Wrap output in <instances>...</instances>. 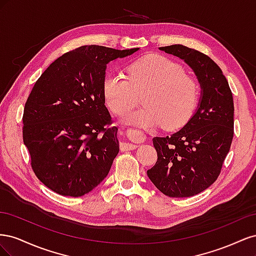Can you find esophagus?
<instances>
[{"instance_id":"esophagus-1","label":"esophagus","mask_w":256,"mask_h":256,"mask_svg":"<svg viewBox=\"0 0 256 256\" xmlns=\"http://www.w3.org/2000/svg\"><path fill=\"white\" fill-rule=\"evenodd\" d=\"M136 147H138V145L131 144V143H128V142H122V143H120V148L122 152L132 150H136Z\"/></svg>"}]
</instances>
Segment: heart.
Listing matches in <instances>:
<instances>
[{"mask_svg": "<svg viewBox=\"0 0 256 256\" xmlns=\"http://www.w3.org/2000/svg\"><path fill=\"white\" fill-rule=\"evenodd\" d=\"M106 106L122 115L140 102L146 104L131 112L126 122L140 126L176 129L187 122L198 106L200 88L196 80L186 74L184 68L168 58L152 54L128 67V78L112 72L102 83Z\"/></svg>", "mask_w": 256, "mask_h": 256, "instance_id": "1", "label": "heart"}]
</instances>
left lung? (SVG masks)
<instances>
[{
    "label": "left lung",
    "instance_id": "obj_1",
    "mask_svg": "<svg viewBox=\"0 0 256 256\" xmlns=\"http://www.w3.org/2000/svg\"><path fill=\"white\" fill-rule=\"evenodd\" d=\"M184 60L200 84L196 112L180 131L152 138L158 159L147 171L157 189L171 198H189L212 186L220 175L234 136V102L220 67L182 44L160 47Z\"/></svg>",
    "mask_w": 256,
    "mask_h": 256
}]
</instances>
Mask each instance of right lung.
Masks as SVG:
<instances>
[{
  "label": "right lung",
  "instance_id": "obj_1",
  "mask_svg": "<svg viewBox=\"0 0 256 256\" xmlns=\"http://www.w3.org/2000/svg\"><path fill=\"white\" fill-rule=\"evenodd\" d=\"M82 46L56 60L32 88L23 111V142L46 187L78 198L95 189L120 152L109 127L102 83L106 64L136 52Z\"/></svg>",
  "mask_w": 256,
  "mask_h": 256
}]
</instances>
